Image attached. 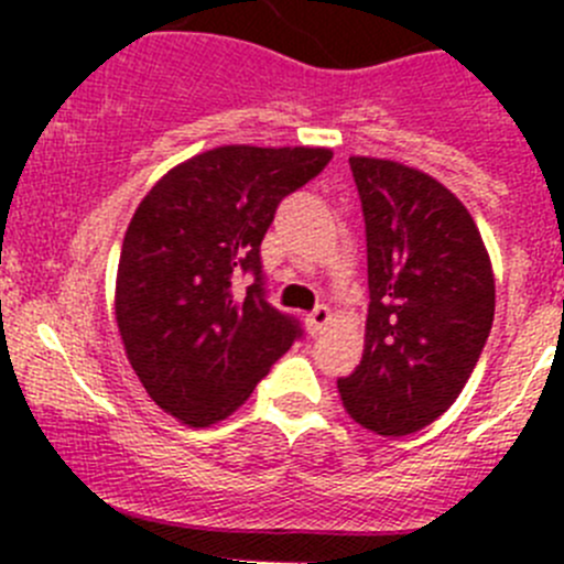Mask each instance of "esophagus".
<instances>
[{"mask_svg": "<svg viewBox=\"0 0 564 564\" xmlns=\"http://www.w3.org/2000/svg\"><path fill=\"white\" fill-rule=\"evenodd\" d=\"M329 318H333V314H329L327 305H316V308L308 314V318H305V324H308V333L311 335L322 333V329L329 324Z\"/></svg>", "mask_w": 564, "mask_h": 564, "instance_id": "esophagus-1", "label": "esophagus"}]
</instances>
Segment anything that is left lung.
I'll use <instances>...</instances> for the list:
<instances>
[{"instance_id":"1","label":"left lung","mask_w":564,"mask_h":564,"mask_svg":"<svg viewBox=\"0 0 564 564\" xmlns=\"http://www.w3.org/2000/svg\"><path fill=\"white\" fill-rule=\"evenodd\" d=\"M368 246L366 349L338 379L355 423L406 436L445 414L475 371L494 322L488 250L464 204L434 176L349 158Z\"/></svg>"}]
</instances>
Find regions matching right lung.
I'll return each mask as SVG.
<instances>
[{
	"label": "right lung",
	"mask_w": 564,
	"mask_h": 564,
	"mask_svg": "<svg viewBox=\"0 0 564 564\" xmlns=\"http://www.w3.org/2000/svg\"><path fill=\"white\" fill-rule=\"evenodd\" d=\"M329 158L324 147H215L141 198L113 305L135 377L180 423L229 417L303 335L297 318L267 303L259 248L278 204ZM240 271L254 275L242 299Z\"/></svg>",
	"instance_id": "1"
}]
</instances>
